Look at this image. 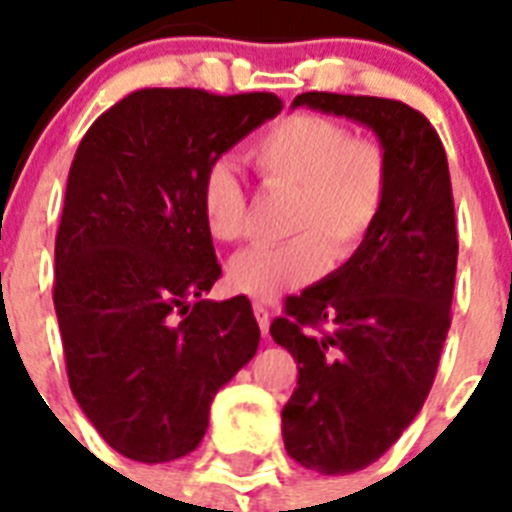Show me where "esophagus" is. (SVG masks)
Instances as JSON below:
<instances>
[{"instance_id": "esophagus-1", "label": "esophagus", "mask_w": 512, "mask_h": 512, "mask_svg": "<svg viewBox=\"0 0 512 512\" xmlns=\"http://www.w3.org/2000/svg\"><path fill=\"white\" fill-rule=\"evenodd\" d=\"M252 311H255V319L257 324H260V332L268 335V327H271V313H268V308H265L263 303H255L252 305Z\"/></svg>"}]
</instances>
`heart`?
I'll list each match as a JSON object with an SVG mask.
<instances>
[{
  "instance_id": "obj_1",
  "label": "heart",
  "mask_w": 512,
  "mask_h": 512,
  "mask_svg": "<svg viewBox=\"0 0 512 512\" xmlns=\"http://www.w3.org/2000/svg\"><path fill=\"white\" fill-rule=\"evenodd\" d=\"M263 185L292 191L284 244L249 247L228 265V284L257 300L319 279L332 260H348L380 220L390 191V162L372 138H350L345 124L319 114H292L247 148ZM209 236L239 241L247 228V191L228 162L209 164L199 183Z\"/></svg>"
}]
</instances>
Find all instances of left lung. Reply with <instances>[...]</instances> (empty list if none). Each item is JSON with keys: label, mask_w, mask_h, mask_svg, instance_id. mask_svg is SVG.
<instances>
[{"label": "left lung", "mask_w": 512, "mask_h": 512, "mask_svg": "<svg viewBox=\"0 0 512 512\" xmlns=\"http://www.w3.org/2000/svg\"><path fill=\"white\" fill-rule=\"evenodd\" d=\"M297 106L366 124L390 162L374 231L271 324L300 369L281 409L289 457L345 476L396 444L436 380L457 273L452 180L438 132L401 100L303 92Z\"/></svg>", "instance_id": "left-lung-1"}]
</instances>
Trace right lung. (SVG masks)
Segmentation results:
<instances>
[{"instance_id":"right-lung-1","label":"right lung","mask_w":512,"mask_h":512,"mask_svg":"<svg viewBox=\"0 0 512 512\" xmlns=\"http://www.w3.org/2000/svg\"><path fill=\"white\" fill-rule=\"evenodd\" d=\"M281 108L273 92L138 90L76 148L52 300L71 393L130 460L193 452L215 393L255 356L260 327L247 297L201 300L220 263L199 183Z\"/></svg>"}]
</instances>
